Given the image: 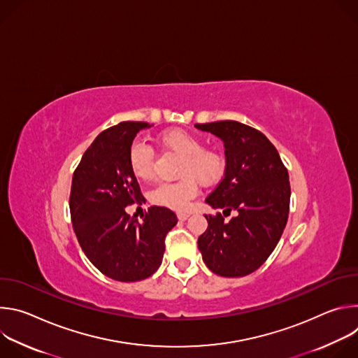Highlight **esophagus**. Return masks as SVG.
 Wrapping results in <instances>:
<instances>
[{"mask_svg": "<svg viewBox=\"0 0 358 358\" xmlns=\"http://www.w3.org/2000/svg\"><path fill=\"white\" fill-rule=\"evenodd\" d=\"M177 217H178V220H180V221H185V220H188L189 214H188V213H178V214H177Z\"/></svg>", "mask_w": 358, "mask_h": 358, "instance_id": "esophagus-1", "label": "esophagus"}]
</instances>
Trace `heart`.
Returning <instances> with one entry per match:
<instances>
[{"instance_id":"obj_1","label":"heart","mask_w":358,"mask_h":358,"mask_svg":"<svg viewBox=\"0 0 358 358\" xmlns=\"http://www.w3.org/2000/svg\"><path fill=\"white\" fill-rule=\"evenodd\" d=\"M157 143L162 148L181 157L177 173L181 178L176 182L160 184L151 192L150 198L157 206L185 210L188 201L196 192V182L210 187L222 180L227 167L225 159L215 150L203 148L196 136L182 129H169L157 136ZM129 167L136 178L150 180L155 167L152 150L141 141L133 143L129 151Z\"/></svg>"}]
</instances>
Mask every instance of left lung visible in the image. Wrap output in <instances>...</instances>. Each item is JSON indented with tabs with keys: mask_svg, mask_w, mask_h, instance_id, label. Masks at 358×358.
I'll return each mask as SVG.
<instances>
[{
	"mask_svg": "<svg viewBox=\"0 0 358 358\" xmlns=\"http://www.w3.org/2000/svg\"><path fill=\"white\" fill-rule=\"evenodd\" d=\"M195 127L222 140L227 166L224 178L206 199L222 214L206 215L208 228L198 238V249L211 272L246 276L264 265L286 227L287 170L275 145L257 129L235 120ZM231 212L236 217L225 223L223 217Z\"/></svg>",
	"mask_w": 358,
	"mask_h": 358,
	"instance_id": "8db88e82",
	"label": "left lung"
}]
</instances>
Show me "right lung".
<instances>
[{"mask_svg": "<svg viewBox=\"0 0 358 358\" xmlns=\"http://www.w3.org/2000/svg\"><path fill=\"white\" fill-rule=\"evenodd\" d=\"M151 126L122 122L101 131L72 178L69 208L79 245L101 273L119 282L143 280L160 268L164 238L178 221L166 207H150L141 222L124 210L143 198L129 151L136 134Z\"/></svg>", "mask_w": 358, "mask_h": 358, "instance_id": "1", "label": "right lung"}]
</instances>
